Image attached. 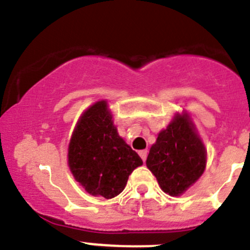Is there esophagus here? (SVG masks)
I'll return each mask as SVG.
<instances>
[{
	"label": "esophagus",
	"instance_id": "esophagus-1",
	"mask_svg": "<svg viewBox=\"0 0 250 250\" xmlns=\"http://www.w3.org/2000/svg\"><path fill=\"white\" fill-rule=\"evenodd\" d=\"M138 154H140V157L142 158V160L143 162H146V159H147V154H148V152L146 149H143V150H140V152H138Z\"/></svg>",
	"mask_w": 250,
	"mask_h": 250
}]
</instances>
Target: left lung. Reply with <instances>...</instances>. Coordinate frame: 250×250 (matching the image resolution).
I'll return each instance as SVG.
<instances>
[{"label": "left lung", "instance_id": "8db88e82", "mask_svg": "<svg viewBox=\"0 0 250 250\" xmlns=\"http://www.w3.org/2000/svg\"><path fill=\"white\" fill-rule=\"evenodd\" d=\"M148 169L160 188L170 196H181L204 172L207 150L188 115L176 114L160 131L147 157Z\"/></svg>", "mask_w": 250, "mask_h": 250}]
</instances>
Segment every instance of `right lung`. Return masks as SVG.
<instances>
[{
    "label": "right lung",
    "instance_id": "obj_1",
    "mask_svg": "<svg viewBox=\"0 0 250 250\" xmlns=\"http://www.w3.org/2000/svg\"><path fill=\"white\" fill-rule=\"evenodd\" d=\"M112 118L105 101L96 102L80 117L68 148L74 179L86 192L105 199L122 193L131 172L143 164L120 137Z\"/></svg>",
    "mask_w": 250,
    "mask_h": 250
}]
</instances>
